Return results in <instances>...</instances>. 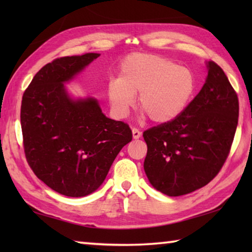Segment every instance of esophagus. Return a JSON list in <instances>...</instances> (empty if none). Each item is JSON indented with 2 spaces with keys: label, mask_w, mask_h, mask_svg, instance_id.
I'll list each match as a JSON object with an SVG mask.
<instances>
[{
  "label": "esophagus",
  "mask_w": 252,
  "mask_h": 252,
  "mask_svg": "<svg viewBox=\"0 0 252 252\" xmlns=\"http://www.w3.org/2000/svg\"><path fill=\"white\" fill-rule=\"evenodd\" d=\"M132 135H133V139H139L141 138V132H140L136 127L132 129Z\"/></svg>",
  "instance_id": "1"
}]
</instances>
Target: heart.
<instances>
[{
	"instance_id": "obj_1",
	"label": "heart",
	"mask_w": 252,
	"mask_h": 252,
	"mask_svg": "<svg viewBox=\"0 0 252 252\" xmlns=\"http://www.w3.org/2000/svg\"><path fill=\"white\" fill-rule=\"evenodd\" d=\"M195 89L194 76L188 67L152 53H133L122 60L118 79L111 80L106 94L113 113L126 116L138 94L140 109L150 120H173L189 104Z\"/></svg>"
}]
</instances>
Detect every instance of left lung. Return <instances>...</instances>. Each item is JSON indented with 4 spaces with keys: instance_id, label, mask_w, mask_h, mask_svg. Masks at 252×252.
Here are the masks:
<instances>
[{
    "instance_id": "left-lung-1",
    "label": "left lung",
    "mask_w": 252,
    "mask_h": 252,
    "mask_svg": "<svg viewBox=\"0 0 252 252\" xmlns=\"http://www.w3.org/2000/svg\"><path fill=\"white\" fill-rule=\"evenodd\" d=\"M206 83L173 120L143 132L144 171L153 188L178 197L208 185L229 156L239 100L223 70L208 62Z\"/></svg>"
}]
</instances>
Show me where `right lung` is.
<instances>
[{
    "label": "right lung",
    "mask_w": 252,
    "mask_h": 252,
    "mask_svg": "<svg viewBox=\"0 0 252 252\" xmlns=\"http://www.w3.org/2000/svg\"><path fill=\"white\" fill-rule=\"evenodd\" d=\"M99 57L55 59L23 93L21 126L28 163L41 181L66 197L94 192L132 140L130 126L106 118L95 99L72 100L65 91L63 83Z\"/></svg>",
    "instance_id": "1"
}]
</instances>
